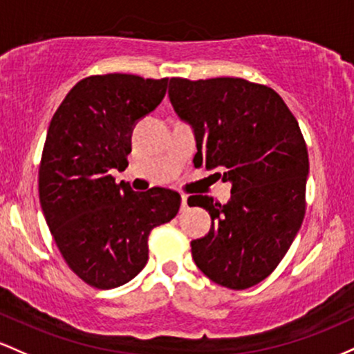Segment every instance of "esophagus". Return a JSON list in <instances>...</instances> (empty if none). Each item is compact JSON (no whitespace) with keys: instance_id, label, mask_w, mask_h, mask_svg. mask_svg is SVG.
<instances>
[{"instance_id":"esophagus-1","label":"esophagus","mask_w":354,"mask_h":354,"mask_svg":"<svg viewBox=\"0 0 354 354\" xmlns=\"http://www.w3.org/2000/svg\"><path fill=\"white\" fill-rule=\"evenodd\" d=\"M187 207H189V205H187V196H185V194H182V210H185Z\"/></svg>"}]
</instances>
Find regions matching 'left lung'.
<instances>
[{"mask_svg": "<svg viewBox=\"0 0 354 354\" xmlns=\"http://www.w3.org/2000/svg\"><path fill=\"white\" fill-rule=\"evenodd\" d=\"M169 97L196 132L194 165L219 167L232 184L227 204L189 197L212 219L207 236L190 242L194 261L216 284L252 288L283 261L304 219L309 160L296 117L272 88L244 78H170Z\"/></svg>", "mask_w": 354, "mask_h": 354, "instance_id": "1", "label": "left lung"}]
</instances>
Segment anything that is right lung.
Returning <instances> with one entry per match:
<instances>
[{"instance_id": "1", "label": "right lung", "mask_w": 354, "mask_h": 354, "mask_svg": "<svg viewBox=\"0 0 354 354\" xmlns=\"http://www.w3.org/2000/svg\"><path fill=\"white\" fill-rule=\"evenodd\" d=\"M169 78L106 73L83 78L51 118L38 172L39 204L68 268L97 289L133 279L149 261V236L180 207L176 190L133 192L117 184L138 118L157 109Z\"/></svg>"}]
</instances>
